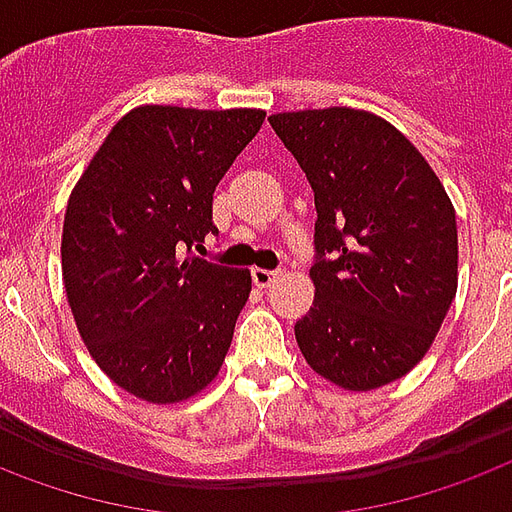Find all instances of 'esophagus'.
Instances as JSON below:
<instances>
[{"label":"esophagus","mask_w":512,"mask_h":512,"mask_svg":"<svg viewBox=\"0 0 512 512\" xmlns=\"http://www.w3.org/2000/svg\"><path fill=\"white\" fill-rule=\"evenodd\" d=\"M276 279V271H266V268H252V282L257 287H271V282Z\"/></svg>","instance_id":"34e87169"}]
</instances>
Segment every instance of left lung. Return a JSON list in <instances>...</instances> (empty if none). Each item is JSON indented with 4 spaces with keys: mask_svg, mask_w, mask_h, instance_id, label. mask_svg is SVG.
Segmentation results:
<instances>
[{
    "mask_svg": "<svg viewBox=\"0 0 512 512\" xmlns=\"http://www.w3.org/2000/svg\"><path fill=\"white\" fill-rule=\"evenodd\" d=\"M314 189V304L295 323L312 372L374 391L429 352L458 287L456 211L391 121L355 108L274 113Z\"/></svg>",
    "mask_w": 512,
    "mask_h": 512,
    "instance_id": "obj_1",
    "label": "left lung"
}]
</instances>
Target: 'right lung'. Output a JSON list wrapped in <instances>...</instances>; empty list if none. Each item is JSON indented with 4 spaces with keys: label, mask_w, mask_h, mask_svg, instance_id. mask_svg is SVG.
<instances>
[{
    "label": "right lung",
    "mask_w": 512,
    "mask_h": 512,
    "mask_svg": "<svg viewBox=\"0 0 512 512\" xmlns=\"http://www.w3.org/2000/svg\"><path fill=\"white\" fill-rule=\"evenodd\" d=\"M266 111L140 105L70 192L62 279L86 350L149 404L192 399L219 374L252 276L192 255L214 189Z\"/></svg>",
    "instance_id": "obj_1"
}]
</instances>
